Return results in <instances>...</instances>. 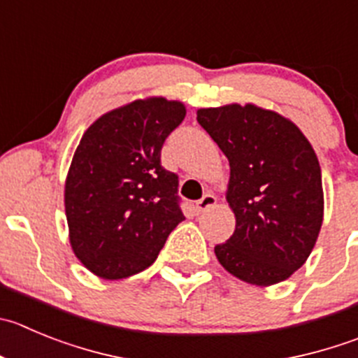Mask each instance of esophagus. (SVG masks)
Returning a JSON list of instances; mask_svg holds the SVG:
<instances>
[{
    "label": "esophagus",
    "mask_w": 358,
    "mask_h": 358,
    "mask_svg": "<svg viewBox=\"0 0 358 358\" xmlns=\"http://www.w3.org/2000/svg\"><path fill=\"white\" fill-rule=\"evenodd\" d=\"M217 203V199H215V196L213 194H210V192H206L205 196H203L201 199H198V201H196V212L198 213H203V212H206V210L208 208H212L213 205H215Z\"/></svg>",
    "instance_id": "1"
}]
</instances>
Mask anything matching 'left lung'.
<instances>
[{
    "label": "left lung",
    "instance_id": "left-lung-1",
    "mask_svg": "<svg viewBox=\"0 0 358 358\" xmlns=\"http://www.w3.org/2000/svg\"><path fill=\"white\" fill-rule=\"evenodd\" d=\"M198 123L228 157L236 228L217 243L219 263L249 285L270 286L306 263L323 222L318 157L289 120L247 106L199 109Z\"/></svg>",
    "mask_w": 358,
    "mask_h": 358
}]
</instances>
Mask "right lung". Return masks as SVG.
Returning a JSON list of instances; mask_svg holds the SVG:
<instances>
[{
    "label": "right lung",
    "mask_w": 358,
    "mask_h": 358,
    "mask_svg": "<svg viewBox=\"0 0 358 358\" xmlns=\"http://www.w3.org/2000/svg\"><path fill=\"white\" fill-rule=\"evenodd\" d=\"M185 118L162 96L100 116L81 138L65 183L70 243L79 262L102 279L148 268L185 217L178 175L160 150Z\"/></svg>",
    "instance_id": "obj_1"
}]
</instances>
